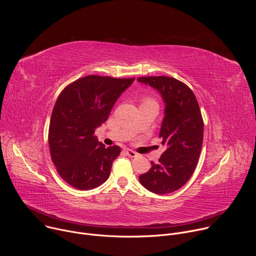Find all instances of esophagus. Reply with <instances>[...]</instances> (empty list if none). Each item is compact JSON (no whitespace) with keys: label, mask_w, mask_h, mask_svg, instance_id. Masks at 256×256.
<instances>
[{"label":"esophagus","mask_w":256,"mask_h":256,"mask_svg":"<svg viewBox=\"0 0 256 256\" xmlns=\"http://www.w3.org/2000/svg\"><path fill=\"white\" fill-rule=\"evenodd\" d=\"M124 152L128 157H136V156H138V154H136L134 151L130 150V149H124Z\"/></svg>","instance_id":"34e87169"}]
</instances>
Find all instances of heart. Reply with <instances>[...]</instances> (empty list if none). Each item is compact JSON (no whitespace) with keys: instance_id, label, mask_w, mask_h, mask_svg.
<instances>
[{"instance_id":"obj_1","label":"heart","mask_w":256,"mask_h":256,"mask_svg":"<svg viewBox=\"0 0 256 256\" xmlns=\"http://www.w3.org/2000/svg\"><path fill=\"white\" fill-rule=\"evenodd\" d=\"M151 101H153L151 98H144V102H151Z\"/></svg>"}]
</instances>
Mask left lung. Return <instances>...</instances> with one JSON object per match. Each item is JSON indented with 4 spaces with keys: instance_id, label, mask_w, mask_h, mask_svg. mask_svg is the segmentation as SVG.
<instances>
[{
    "instance_id": "8db88e82",
    "label": "left lung",
    "mask_w": 256,
    "mask_h": 256,
    "mask_svg": "<svg viewBox=\"0 0 256 256\" xmlns=\"http://www.w3.org/2000/svg\"><path fill=\"white\" fill-rule=\"evenodd\" d=\"M140 83L150 85L165 103L159 136L166 146L158 163L140 175V184L157 194L173 192L190 180L198 165L202 140L204 120L192 89L174 78L140 77Z\"/></svg>"
}]
</instances>
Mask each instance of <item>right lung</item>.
Here are the masks:
<instances>
[{"instance_id": "obj_1", "label": "right lung", "mask_w": 256, "mask_h": 256, "mask_svg": "<svg viewBox=\"0 0 256 256\" xmlns=\"http://www.w3.org/2000/svg\"><path fill=\"white\" fill-rule=\"evenodd\" d=\"M134 81L90 75L70 83L60 94L52 114L48 144L58 173L72 188L93 190L108 179L120 148H105L94 132Z\"/></svg>"}]
</instances>
